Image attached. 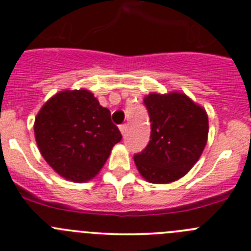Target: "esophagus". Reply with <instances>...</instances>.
I'll return each mask as SVG.
<instances>
[{
	"label": "esophagus",
	"instance_id": "34e87169",
	"mask_svg": "<svg viewBox=\"0 0 251 251\" xmlns=\"http://www.w3.org/2000/svg\"><path fill=\"white\" fill-rule=\"evenodd\" d=\"M126 127H127V126H126V124H123V125L119 126V128H120V131H121V133H123V135H125V133H126Z\"/></svg>",
	"mask_w": 251,
	"mask_h": 251
}]
</instances>
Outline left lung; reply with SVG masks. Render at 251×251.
Listing matches in <instances>:
<instances>
[{
    "label": "left lung",
    "mask_w": 251,
    "mask_h": 251,
    "mask_svg": "<svg viewBox=\"0 0 251 251\" xmlns=\"http://www.w3.org/2000/svg\"><path fill=\"white\" fill-rule=\"evenodd\" d=\"M151 123L147 146L133 160L151 183L181 178L201 157L208 137V116L184 94H150L144 99Z\"/></svg>",
    "instance_id": "1"
}]
</instances>
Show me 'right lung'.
I'll use <instances>...</instances> for the list:
<instances>
[{
  "mask_svg": "<svg viewBox=\"0 0 251 251\" xmlns=\"http://www.w3.org/2000/svg\"><path fill=\"white\" fill-rule=\"evenodd\" d=\"M34 135L48 165L73 182L97 176L123 139L109 109L88 90H67L50 98L37 115Z\"/></svg>",
  "mask_w": 251,
  "mask_h": 251,
  "instance_id": "1",
  "label": "right lung"
}]
</instances>
